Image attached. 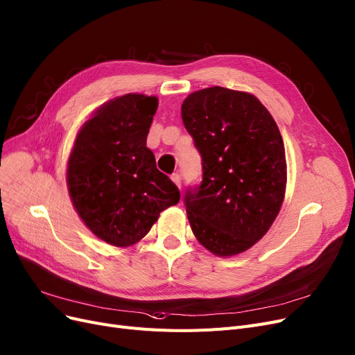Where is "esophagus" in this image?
I'll return each mask as SVG.
<instances>
[{"instance_id":"obj_1","label":"esophagus","mask_w":355,"mask_h":355,"mask_svg":"<svg viewBox=\"0 0 355 355\" xmlns=\"http://www.w3.org/2000/svg\"><path fill=\"white\" fill-rule=\"evenodd\" d=\"M172 180H173V183H175V185H176L178 188H180V185H182V179H180L179 173H173V175H172Z\"/></svg>"}]
</instances>
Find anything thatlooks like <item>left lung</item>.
I'll return each instance as SVG.
<instances>
[{
    "label": "left lung",
    "mask_w": 355,
    "mask_h": 355,
    "mask_svg": "<svg viewBox=\"0 0 355 355\" xmlns=\"http://www.w3.org/2000/svg\"><path fill=\"white\" fill-rule=\"evenodd\" d=\"M182 119L202 155L201 185L185 195L191 229L216 257H234L259 242L284 201L282 137L258 97L218 86L191 93Z\"/></svg>",
    "instance_id": "obj_1"
}]
</instances>
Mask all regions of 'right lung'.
<instances>
[{"instance_id": "1", "label": "right lung", "mask_w": 355, "mask_h": 355, "mask_svg": "<svg viewBox=\"0 0 355 355\" xmlns=\"http://www.w3.org/2000/svg\"><path fill=\"white\" fill-rule=\"evenodd\" d=\"M155 96L128 93L98 106L80 128L67 164L71 202L103 242L138 243L160 212L180 200L175 183L155 167L147 135Z\"/></svg>"}]
</instances>
